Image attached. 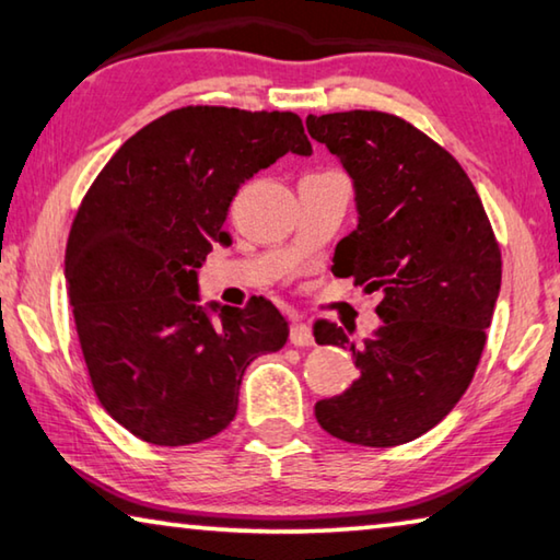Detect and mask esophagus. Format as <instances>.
Returning a JSON list of instances; mask_svg holds the SVG:
<instances>
[{"label":"esophagus","instance_id":"1","mask_svg":"<svg viewBox=\"0 0 560 560\" xmlns=\"http://www.w3.org/2000/svg\"><path fill=\"white\" fill-rule=\"evenodd\" d=\"M289 340L293 346H314V334H311V328L306 324H301V320H293L291 324V334H289Z\"/></svg>","mask_w":560,"mask_h":560}]
</instances>
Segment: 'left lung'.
<instances>
[{"instance_id": "left-lung-1", "label": "left lung", "mask_w": 560, "mask_h": 560, "mask_svg": "<svg viewBox=\"0 0 560 560\" xmlns=\"http://www.w3.org/2000/svg\"><path fill=\"white\" fill-rule=\"evenodd\" d=\"M353 179L358 226L338 242L336 277L381 291L383 326L363 346L318 320V346L353 353L358 381L316 402V420L360 447H395L450 415L487 343L501 252L477 189L447 150L381 110L308 116Z\"/></svg>"}]
</instances>
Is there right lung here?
I'll return each instance as SVG.
<instances>
[{
    "instance_id": "right-lung-1",
    "label": "right lung",
    "mask_w": 560,
    "mask_h": 560,
    "mask_svg": "<svg viewBox=\"0 0 560 560\" xmlns=\"http://www.w3.org/2000/svg\"><path fill=\"white\" fill-rule=\"evenodd\" d=\"M287 153H314L296 113L170 110L118 148L73 217L66 283L91 385L143 442L214 438L234 420L246 365L287 343L267 299L197 303V269L230 244L236 189Z\"/></svg>"
}]
</instances>
